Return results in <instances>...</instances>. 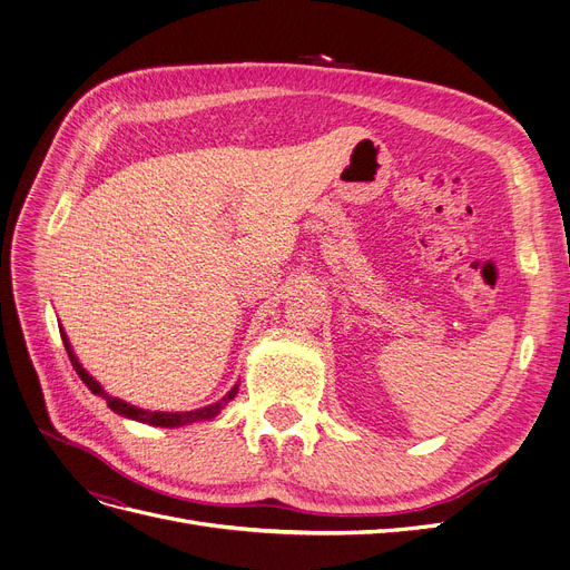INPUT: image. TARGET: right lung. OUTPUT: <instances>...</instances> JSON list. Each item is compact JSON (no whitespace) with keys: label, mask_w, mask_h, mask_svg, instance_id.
Masks as SVG:
<instances>
[{"label":"right lung","mask_w":570,"mask_h":570,"mask_svg":"<svg viewBox=\"0 0 570 570\" xmlns=\"http://www.w3.org/2000/svg\"><path fill=\"white\" fill-rule=\"evenodd\" d=\"M60 335H62V342H65V350H67V354H69V361H71L73 370H77V375L83 380V384H86L92 393L102 395V399L107 401V405H109L116 414L128 416V419H137V422H144V424H151V426H169V429H171V426H184V424H190V422H203V419H214L220 410L226 407L228 401L235 399V393H237V389H239V386H233V389L228 391V395H224V399H220L218 403L207 405V407H200V410H193V412H148V410L135 407V405H130V403H122L120 399H114V395L105 393V389L86 373L83 365L79 363V358L73 356L71 344L67 342L65 331H60Z\"/></svg>","instance_id":"1"}]
</instances>
